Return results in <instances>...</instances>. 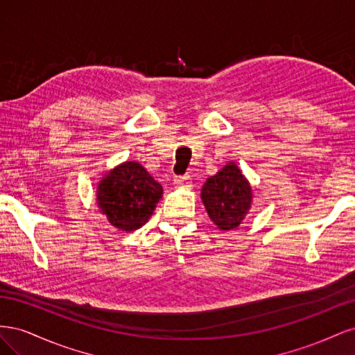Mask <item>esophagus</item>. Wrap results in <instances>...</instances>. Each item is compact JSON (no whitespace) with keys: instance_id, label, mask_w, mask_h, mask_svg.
Masks as SVG:
<instances>
[{"instance_id":"obj_1","label":"esophagus","mask_w":355,"mask_h":355,"mask_svg":"<svg viewBox=\"0 0 355 355\" xmlns=\"http://www.w3.org/2000/svg\"><path fill=\"white\" fill-rule=\"evenodd\" d=\"M173 184L180 188H188V187H191V178L189 176H176L173 179Z\"/></svg>"}]
</instances>
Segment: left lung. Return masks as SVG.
I'll return each instance as SVG.
<instances>
[{"instance_id": "obj_1", "label": "left lung", "mask_w": 355, "mask_h": 355, "mask_svg": "<svg viewBox=\"0 0 355 355\" xmlns=\"http://www.w3.org/2000/svg\"><path fill=\"white\" fill-rule=\"evenodd\" d=\"M201 200L213 223L219 230L228 231L237 228L249 213L253 192L249 180L231 161L206 180L201 188Z\"/></svg>"}]
</instances>
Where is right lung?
I'll return each mask as SVG.
<instances>
[{
	"instance_id": "right-lung-1",
	"label": "right lung",
	"mask_w": 355,
	"mask_h": 355,
	"mask_svg": "<svg viewBox=\"0 0 355 355\" xmlns=\"http://www.w3.org/2000/svg\"><path fill=\"white\" fill-rule=\"evenodd\" d=\"M98 206L110 223L123 231L141 228L163 197V187L136 161L116 166L99 182Z\"/></svg>"
}]
</instances>
